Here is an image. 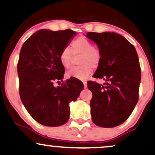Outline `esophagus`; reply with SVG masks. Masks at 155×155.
Segmentation results:
<instances>
[{"instance_id": "esophagus-1", "label": "esophagus", "mask_w": 155, "mask_h": 155, "mask_svg": "<svg viewBox=\"0 0 155 155\" xmlns=\"http://www.w3.org/2000/svg\"><path fill=\"white\" fill-rule=\"evenodd\" d=\"M83 83H84V88H87V81H83Z\"/></svg>"}]
</instances>
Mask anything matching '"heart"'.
<instances>
[{"mask_svg":"<svg viewBox=\"0 0 155 155\" xmlns=\"http://www.w3.org/2000/svg\"><path fill=\"white\" fill-rule=\"evenodd\" d=\"M71 50L65 47L61 51L59 60L65 68L71 66L73 55H81L79 58V66L71 68L66 73L67 78H74L79 80H85L91 75L93 68H97L100 64L101 54L100 50L92 46L91 42L85 37L80 36L71 43Z\"/></svg>","mask_w":155,"mask_h":155,"instance_id":"obj_1","label":"heart"}]
</instances>
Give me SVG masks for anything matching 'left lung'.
I'll use <instances>...</instances> for the list:
<instances>
[{
	"instance_id": "8db88e82",
	"label": "left lung",
	"mask_w": 155,
	"mask_h": 155,
	"mask_svg": "<svg viewBox=\"0 0 155 155\" xmlns=\"http://www.w3.org/2000/svg\"><path fill=\"white\" fill-rule=\"evenodd\" d=\"M101 54L94 74L105 85L91 81L90 101L92 121L101 127L119 126L128 119L139 99L141 68L134 46L116 33L88 32Z\"/></svg>"
}]
</instances>
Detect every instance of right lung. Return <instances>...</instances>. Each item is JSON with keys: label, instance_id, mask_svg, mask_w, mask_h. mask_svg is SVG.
I'll return each instance as SVG.
<instances>
[{"label": "right lung", "instance_id": "obj_1", "mask_svg": "<svg viewBox=\"0 0 155 155\" xmlns=\"http://www.w3.org/2000/svg\"><path fill=\"white\" fill-rule=\"evenodd\" d=\"M75 31L71 29L36 31L23 44L17 65L21 101L31 117L45 126L58 127L69 119V103L76 101L84 89L81 82L70 79L61 87L65 69L59 54ZM60 82V81H59Z\"/></svg>", "mask_w": 155, "mask_h": 155}]
</instances>
